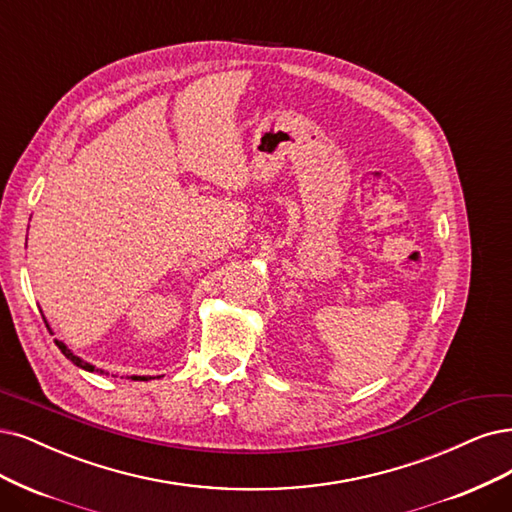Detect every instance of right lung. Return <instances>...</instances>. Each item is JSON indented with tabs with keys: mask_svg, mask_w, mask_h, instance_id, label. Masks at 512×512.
<instances>
[{
	"mask_svg": "<svg viewBox=\"0 0 512 512\" xmlns=\"http://www.w3.org/2000/svg\"><path fill=\"white\" fill-rule=\"evenodd\" d=\"M54 342H56V346H59V350L69 358V361L73 363V365H78V367H82V369H86V371H99L97 367H94V365H90V363H86V361H82V358L80 356H75L63 342H59V339H54ZM132 380H147V377H132Z\"/></svg>",
	"mask_w": 512,
	"mask_h": 512,
	"instance_id": "right-lung-1",
	"label": "right lung"
}]
</instances>
